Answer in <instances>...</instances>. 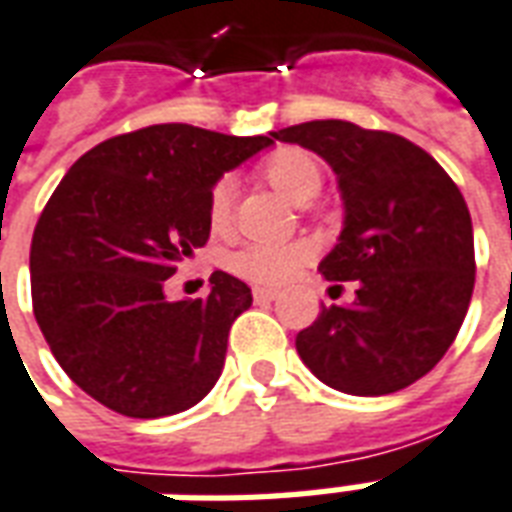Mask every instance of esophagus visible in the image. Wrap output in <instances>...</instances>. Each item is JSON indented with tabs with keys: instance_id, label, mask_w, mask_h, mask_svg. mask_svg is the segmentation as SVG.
Here are the masks:
<instances>
[{
	"instance_id": "esophagus-1",
	"label": "esophagus",
	"mask_w": 512,
	"mask_h": 512,
	"mask_svg": "<svg viewBox=\"0 0 512 512\" xmlns=\"http://www.w3.org/2000/svg\"><path fill=\"white\" fill-rule=\"evenodd\" d=\"M276 290H268V287H255L252 290V298H255L257 304H268V301H276Z\"/></svg>"
}]
</instances>
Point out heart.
Instances as JSON below:
<instances>
[{"label": "heart", "instance_id": "obj_1", "mask_svg": "<svg viewBox=\"0 0 512 512\" xmlns=\"http://www.w3.org/2000/svg\"><path fill=\"white\" fill-rule=\"evenodd\" d=\"M266 179L279 192L295 203L314 198L323 187V168L312 151L306 149H282L274 157H268L263 165ZM236 195V179L225 173L222 179L211 187L208 211L214 225H225L233 208ZM317 252L312 241H293V244H244L227 255L225 266L236 276L252 282V285H282L298 268L309 263Z\"/></svg>", "mask_w": 512, "mask_h": 512}]
</instances>
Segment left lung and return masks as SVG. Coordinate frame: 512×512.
<instances>
[{
  "label": "left lung",
  "mask_w": 512,
  "mask_h": 512,
  "mask_svg": "<svg viewBox=\"0 0 512 512\" xmlns=\"http://www.w3.org/2000/svg\"><path fill=\"white\" fill-rule=\"evenodd\" d=\"M271 135L336 173L344 227L320 274L355 285V301L323 306L295 350L350 396L407 388L442 361L469 309L475 238L464 195L429 151L393 132L325 119Z\"/></svg>",
  "instance_id": "8db88e82"
}]
</instances>
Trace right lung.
I'll use <instances>...</instances> for the list:
<instances>
[{
	"label": "right lung",
	"instance_id": "1",
	"mask_svg": "<svg viewBox=\"0 0 512 512\" xmlns=\"http://www.w3.org/2000/svg\"><path fill=\"white\" fill-rule=\"evenodd\" d=\"M274 135L154 124L102 140L59 181L29 252L34 320L67 377L127 418L195 407L222 374L252 290L225 271L168 301L165 279L208 241L211 187Z\"/></svg>",
	"mask_w": 512,
	"mask_h": 512
}]
</instances>
